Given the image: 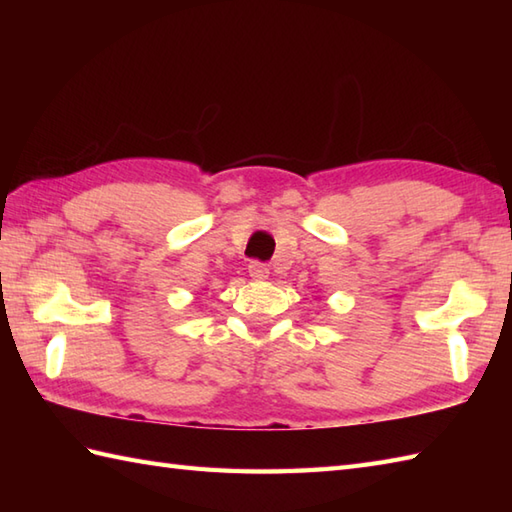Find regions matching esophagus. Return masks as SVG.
Wrapping results in <instances>:
<instances>
[{"label": "esophagus", "instance_id": "1", "mask_svg": "<svg viewBox=\"0 0 512 512\" xmlns=\"http://www.w3.org/2000/svg\"><path fill=\"white\" fill-rule=\"evenodd\" d=\"M248 275L257 279V281H262V279H268L270 268L264 262H250L248 264Z\"/></svg>", "mask_w": 512, "mask_h": 512}]
</instances>
